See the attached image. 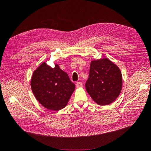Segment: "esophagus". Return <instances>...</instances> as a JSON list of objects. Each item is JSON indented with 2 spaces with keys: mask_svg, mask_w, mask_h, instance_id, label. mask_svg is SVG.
<instances>
[{
  "mask_svg": "<svg viewBox=\"0 0 151 151\" xmlns=\"http://www.w3.org/2000/svg\"><path fill=\"white\" fill-rule=\"evenodd\" d=\"M82 86H83V83H82L81 82H77V83H76V87H77V88H81Z\"/></svg>",
  "mask_w": 151,
  "mask_h": 151,
  "instance_id": "1",
  "label": "esophagus"
}]
</instances>
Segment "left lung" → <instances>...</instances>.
Listing matches in <instances>:
<instances>
[{
	"instance_id": "8db88e82",
	"label": "left lung",
	"mask_w": 151,
	"mask_h": 151,
	"mask_svg": "<svg viewBox=\"0 0 151 151\" xmlns=\"http://www.w3.org/2000/svg\"><path fill=\"white\" fill-rule=\"evenodd\" d=\"M122 88L120 70L108 58L91 62L89 76L86 89L94 101L99 105L113 103Z\"/></svg>"
}]
</instances>
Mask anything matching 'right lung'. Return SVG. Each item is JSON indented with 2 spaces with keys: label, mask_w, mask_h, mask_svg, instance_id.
<instances>
[{
  "label": "right lung",
  "mask_w": 151,
  "mask_h": 151,
  "mask_svg": "<svg viewBox=\"0 0 151 151\" xmlns=\"http://www.w3.org/2000/svg\"><path fill=\"white\" fill-rule=\"evenodd\" d=\"M31 86L36 99L45 108L54 111L66 106L75 89V84L58 65L52 68L46 63L33 72Z\"/></svg>",
  "instance_id": "add662e5"
}]
</instances>
